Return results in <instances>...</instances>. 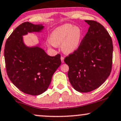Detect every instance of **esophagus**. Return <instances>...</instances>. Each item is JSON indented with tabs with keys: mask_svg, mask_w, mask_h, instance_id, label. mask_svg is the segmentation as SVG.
Instances as JSON below:
<instances>
[{
	"mask_svg": "<svg viewBox=\"0 0 121 121\" xmlns=\"http://www.w3.org/2000/svg\"><path fill=\"white\" fill-rule=\"evenodd\" d=\"M60 59H61V62H62V63H64V59H65V58H64L63 56H61L60 58Z\"/></svg>",
	"mask_w": 121,
	"mask_h": 121,
	"instance_id": "obj_1",
	"label": "esophagus"
}]
</instances>
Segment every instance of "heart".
<instances>
[{"mask_svg":"<svg viewBox=\"0 0 121 121\" xmlns=\"http://www.w3.org/2000/svg\"><path fill=\"white\" fill-rule=\"evenodd\" d=\"M82 35V31L80 27L71 23H65L52 31L49 41L54 46L61 44L63 53L70 54L78 50L81 45Z\"/></svg>","mask_w":121,"mask_h":121,"instance_id":"1","label":"heart"}]
</instances>
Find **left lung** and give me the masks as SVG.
<instances>
[{
  "label": "left lung",
  "mask_w": 121,
  "mask_h": 121,
  "mask_svg": "<svg viewBox=\"0 0 121 121\" xmlns=\"http://www.w3.org/2000/svg\"><path fill=\"white\" fill-rule=\"evenodd\" d=\"M90 26L81 45L67 56L68 76L74 90L88 92L95 90L110 75L113 58V43L104 26L94 21L85 20Z\"/></svg>",
  "instance_id": "left-lung-1"
}]
</instances>
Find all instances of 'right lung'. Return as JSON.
Returning a JSON list of instances; mask_svg holds the SVG:
<instances>
[{"instance_id":"obj_1","label":"right lung","mask_w":121,"mask_h":121,"mask_svg":"<svg viewBox=\"0 0 121 121\" xmlns=\"http://www.w3.org/2000/svg\"><path fill=\"white\" fill-rule=\"evenodd\" d=\"M44 29L43 24L24 22L13 31L5 44L4 58L8 77L27 94L39 95L45 91L61 64L60 55L48 56L40 43L32 47L24 43L23 36L41 32Z\"/></svg>"}]
</instances>
